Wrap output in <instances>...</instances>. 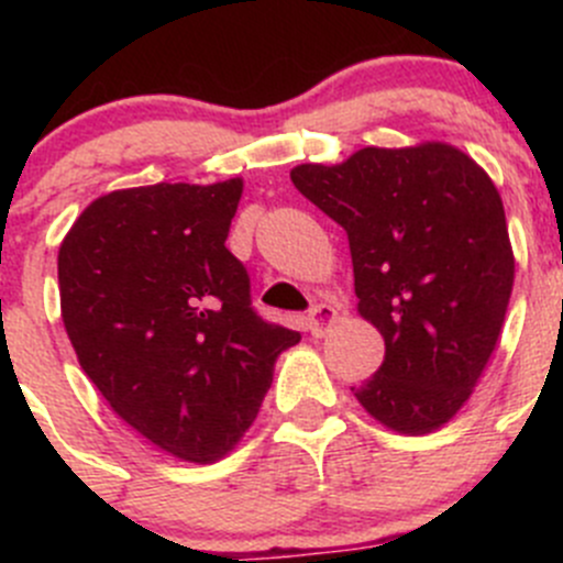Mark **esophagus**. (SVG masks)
Instances as JSON below:
<instances>
[{
  "instance_id": "obj_1",
  "label": "esophagus",
  "mask_w": 563,
  "mask_h": 563,
  "mask_svg": "<svg viewBox=\"0 0 563 563\" xmlns=\"http://www.w3.org/2000/svg\"><path fill=\"white\" fill-rule=\"evenodd\" d=\"M338 318H340L338 310H334L332 305L321 302V305H316V308H310V313H308V318H305V323H308V332L313 334V338H323V334H327L329 329L338 323Z\"/></svg>"
}]
</instances>
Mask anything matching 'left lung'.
Masks as SVG:
<instances>
[{
  "instance_id": "8db88e82",
  "label": "left lung",
  "mask_w": 563,
  "mask_h": 563,
  "mask_svg": "<svg viewBox=\"0 0 563 563\" xmlns=\"http://www.w3.org/2000/svg\"><path fill=\"white\" fill-rule=\"evenodd\" d=\"M291 181L349 234L356 310L387 345L376 376L351 391L384 428L433 433L479 384L512 297L496 185L444 141L302 163Z\"/></svg>"
}]
</instances>
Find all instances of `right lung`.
I'll return each mask as SVG.
<instances>
[{
  "mask_svg": "<svg viewBox=\"0 0 563 563\" xmlns=\"http://www.w3.org/2000/svg\"><path fill=\"white\" fill-rule=\"evenodd\" d=\"M242 179L95 198L59 245V299L78 365L119 419L187 463L225 457L302 334L250 308L225 247Z\"/></svg>",
  "mask_w": 563,
  "mask_h": 563,
  "instance_id": "obj_1",
  "label": "right lung"
}]
</instances>
